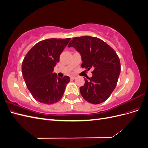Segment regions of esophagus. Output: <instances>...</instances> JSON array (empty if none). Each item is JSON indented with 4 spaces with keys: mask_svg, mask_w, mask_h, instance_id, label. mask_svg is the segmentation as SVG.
Segmentation results:
<instances>
[{
    "mask_svg": "<svg viewBox=\"0 0 148 148\" xmlns=\"http://www.w3.org/2000/svg\"><path fill=\"white\" fill-rule=\"evenodd\" d=\"M75 78H76V77H74V76H71V77H70L71 79H74Z\"/></svg>",
    "mask_w": 148,
    "mask_h": 148,
    "instance_id": "1",
    "label": "esophagus"
}]
</instances>
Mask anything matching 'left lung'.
Segmentation results:
<instances>
[{"instance_id":"left-lung-1","label":"left lung","mask_w":148,"mask_h":148,"mask_svg":"<svg viewBox=\"0 0 148 148\" xmlns=\"http://www.w3.org/2000/svg\"><path fill=\"white\" fill-rule=\"evenodd\" d=\"M68 47L80 53L82 68L94 69L92 77L85 79L79 88L84 99L93 104L106 101L115 88L120 73L117 53L102 39L90 36L73 38Z\"/></svg>"}]
</instances>
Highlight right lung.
<instances>
[{
    "instance_id": "right-lung-1",
    "label": "right lung",
    "mask_w": 148,
    "mask_h": 148,
    "mask_svg": "<svg viewBox=\"0 0 148 148\" xmlns=\"http://www.w3.org/2000/svg\"><path fill=\"white\" fill-rule=\"evenodd\" d=\"M71 38H51L39 41L26 53L21 71L25 83L34 99L43 104L60 101L70 77L53 73L60 55Z\"/></svg>"
}]
</instances>
